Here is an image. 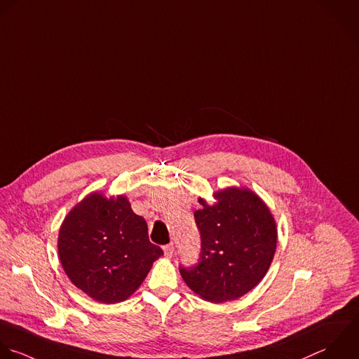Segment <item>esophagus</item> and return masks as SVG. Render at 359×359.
I'll return each instance as SVG.
<instances>
[{
	"mask_svg": "<svg viewBox=\"0 0 359 359\" xmlns=\"http://www.w3.org/2000/svg\"><path fill=\"white\" fill-rule=\"evenodd\" d=\"M163 252H165V256L168 257H172L173 252H175V248H173V243H168L163 246Z\"/></svg>",
	"mask_w": 359,
	"mask_h": 359,
	"instance_id": "esophagus-1",
	"label": "esophagus"
}]
</instances>
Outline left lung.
<instances>
[{
    "instance_id": "8db88e82",
    "label": "left lung",
    "mask_w": 359,
    "mask_h": 359,
    "mask_svg": "<svg viewBox=\"0 0 359 359\" xmlns=\"http://www.w3.org/2000/svg\"><path fill=\"white\" fill-rule=\"evenodd\" d=\"M194 212L201 252L193 267L180 266L184 283L203 299L241 298L266 276L277 246V226L267 205L250 190L229 187Z\"/></svg>"
}]
</instances>
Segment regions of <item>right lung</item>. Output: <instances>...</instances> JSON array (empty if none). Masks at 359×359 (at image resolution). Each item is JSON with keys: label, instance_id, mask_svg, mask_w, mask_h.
Listing matches in <instances>:
<instances>
[{"label": "right lung", "instance_id": "add662e5", "mask_svg": "<svg viewBox=\"0 0 359 359\" xmlns=\"http://www.w3.org/2000/svg\"><path fill=\"white\" fill-rule=\"evenodd\" d=\"M163 255L149 242L145 219L123 196L93 193L65 217L58 233V256L68 278L95 301L117 304L142 284Z\"/></svg>", "mask_w": 359, "mask_h": 359}]
</instances>
